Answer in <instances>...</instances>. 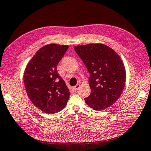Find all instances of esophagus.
<instances>
[{
	"label": "esophagus",
	"instance_id": "obj_1",
	"mask_svg": "<svg viewBox=\"0 0 151 151\" xmlns=\"http://www.w3.org/2000/svg\"><path fill=\"white\" fill-rule=\"evenodd\" d=\"M79 87H80V85L79 84H77L76 86H74L73 87V91H78V89L79 88Z\"/></svg>",
	"mask_w": 151,
	"mask_h": 151
}]
</instances>
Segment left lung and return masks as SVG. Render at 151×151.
<instances>
[{
    "mask_svg": "<svg viewBox=\"0 0 151 151\" xmlns=\"http://www.w3.org/2000/svg\"><path fill=\"white\" fill-rule=\"evenodd\" d=\"M74 49L90 73L91 94L85 101L95 110L112 106L121 96L126 84V72L120 56L102 43L78 45Z\"/></svg>",
    "mask_w": 151,
    "mask_h": 151,
    "instance_id": "1",
    "label": "left lung"
}]
</instances>
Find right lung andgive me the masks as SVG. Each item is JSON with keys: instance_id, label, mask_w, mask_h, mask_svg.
I'll return each mask as SVG.
<instances>
[{"instance_id": "obj_1", "label": "right lung", "mask_w": 151, "mask_h": 151, "mask_svg": "<svg viewBox=\"0 0 151 151\" xmlns=\"http://www.w3.org/2000/svg\"><path fill=\"white\" fill-rule=\"evenodd\" d=\"M69 46L51 43L37 51L24 73L27 96L35 106L47 114L58 112L66 106L70 91L56 68Z\"/></svg>"}]
</instances>
